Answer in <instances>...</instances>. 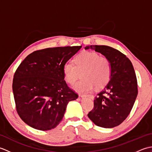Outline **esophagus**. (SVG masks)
Instances as JSON below:
<instances>
[{
    "label": "esophagus",
    "instance_id": "1",
    "mask_svg": "<svg viewBox=\"0 0 152 152\" xmlns=\"http://www.w3.org/2000/svg\"><path fill=\"white\" fill-rule=\"evenodd\" d=\"M80 96H81V97H89L91 99H94V96H93L92 94H88V95H80Z\"/></svg>",
    "mask_w": 152,
    "mask_h": 152
}]
</instances>
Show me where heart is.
Masks as SVG:
<instances>
[{"mask_svg":"<svg viewBox=\"0 0 152 152\" xmlns=\"http://www.w3.org/2000/svg\"><path fill=\"white\" fill-rule=\"evenodd\" d=\"M74 62L66 63L63 68L64 78L69 84H74L82 72V80L73 88L76 91L85 93L91 91L96 86L100 88L106 85L110 78L112 64L107 57L100 56L94 51H83L74 57Z\"/></svg>","mask_w":152,"mask_h":152,"instance_id":"b5f03b06","label":"heart"}]
</instances>
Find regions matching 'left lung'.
Here are the masks:
<instances>
[{
	"label": "left lung",
	"instance_id": "1",
	"mask_svg": "<svg viewBox=\"0 0 152 152\" xmlns=\"http://www.w3.org/2000/svg\"><path fill=\"white\" fill-rule=\"evenodd\" d=\"M110 61L109 82L95 97L94 107L88 116L99 127L112 128L121 124L130 114L138 95L137 80L131 61L118 50L107 46H86Z\"/></svg>",
	"mask_w": 152,
	"mask_h": 152
}]
</instances>
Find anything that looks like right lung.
I'll list each match as a JSON object with an SVG mask.
<instances>
[{"label":"right lung","instance_id":"obj_1","mask_svg":"<svg viewBox=\"0 0 152 152\" xmlns=\"http://www.w3.org/2000/svg\"><path fill=\"white\" fill-rule=\"evenodd\" d=\"M82 48L66 46L35 51L14 75L12 89L19 117L31 127L50 130L62 120L69 101L78 97L64 80V64Z\"/></svg>","mask_w":152,"mask_h":152}]
</instances>
